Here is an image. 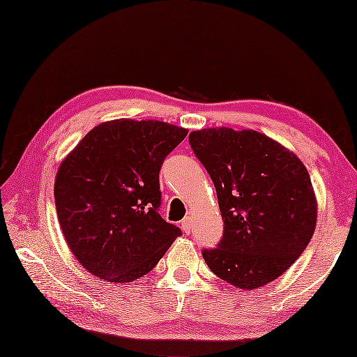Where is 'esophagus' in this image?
<instances>
[{"instance_id": "34e87169", "label": "esophagus", "mask_w": 357, "mask_h": 357, "mask_svg": "<svg viewBox=\"0 0 357 357\" xmlns=\"http://www.w3.org/2000/svg\"><path fill=\"white\" fill-rule=\"evenodd\" d=\"M182 229L185 234L191 232V217H185V220L182 221Z\"/></svg>"}]
</instances>
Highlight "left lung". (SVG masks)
Segmentation results:
<instances>
[{
    "mask_svg": "<svg viewBox=\"0 0 357 357\" xmlns=\"http://www.w3.org/2000/svg\"><path fill=\"white\" fill-rule=\"evenodd\" d=\"M190 145L217 190L225 232L202 250L218 278L261 288L294 264L317 226L310 175L293 151L253 130L192 131Z\"/></svg>",
    "mask_w": 357,
    "mask_h": 357,
    "instance_id": "left-lung-1",
    "label": "left lung"
}]
</instances>
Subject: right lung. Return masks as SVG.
Returning <instances> with one entry per match:
<instances>
[{
  "mask_svg": "<svg viewBox=\"0 0 357 357\" xmlns=\"http://www.w3.org/2000/svg\"><path fill=\"white\" fill-rule=\"evenodd\" d=\"M186 134L158 120L104 121L63 160L54 190L58 221L93 275L112 283L144 277L182 236L158 208L161 165Z\"/></svg>",
  "mask_w": 357,
  "mask_h": 357,
  "instance_id": "add662e5",
  "label": "right lung"
}]
</instances>
